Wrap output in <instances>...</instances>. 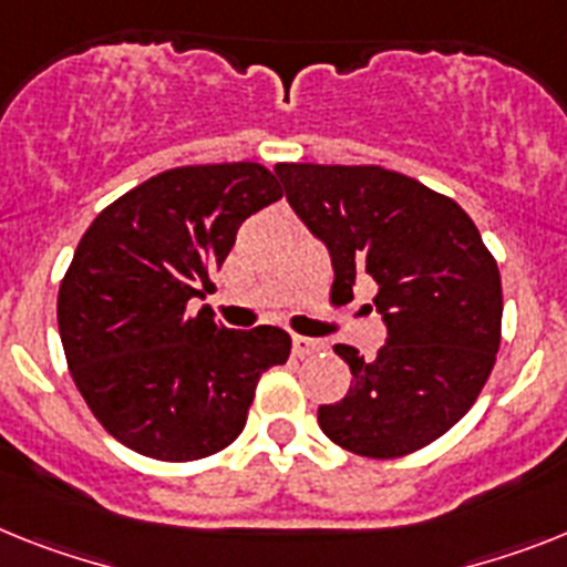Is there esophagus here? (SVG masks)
Returning <instances> with one entry per match:
<instances>
[{
	"mask_svg": "<svg viewBox=\"0 0 567 567\" xmlns=\"http://www.w3.org/2000/svg\"><path fill=\"white\" fill-rule=\"evenodd\" d=\"M313 351H320V340H311V337L293 334V354L308 357V354H313Z\"/></svg>",
	"mask_w": 567,
	"mask_h": 567,
	"instance_id": "1",
	"label": "esophagus"
}]
</instances>
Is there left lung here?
Wrapping results in <instances>:
<instances>
[{"mask_svg": "<svg viewBox=\"0 0 567 567\" xmlns=\"http://www.w3.org/2000/svg\"><path fill=\"white\" fill-rule=\"evenodd\" d=\"M276 175L331 256L334 293L374 279L386 326L374 360L334 349L351 386L320 406V430L369 458L432 444L467 415L502 342V276L482 233L453 198L383 166L276 164Z\"/></svg>", "mask_w": 567, "mask_h": 567, "instance_id": "left-lung-1", "label": "left lung"}]
</instances>
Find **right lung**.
I'll use <instances>...</instances> for the list:
<instances>
[{
  "label": "right lung",
  "instance_id": "1",
  "mask_svg": "<svg viewBox=\"0 0 567 567\" xmlns=\"http://www.w3.org/2000/svg\"><path fill=\"white\" fill-rule=\"evenodd\" d=\"M259 164L178 166L100 213L60 285L71 378L109 435L158 461H198L245 430L256 383L291 354L282 328L230 331L195 313L241 221L279 202Z\"/></svg>",
  "mask_w": 567,
  "mask_h": 567
}]
</instances>
